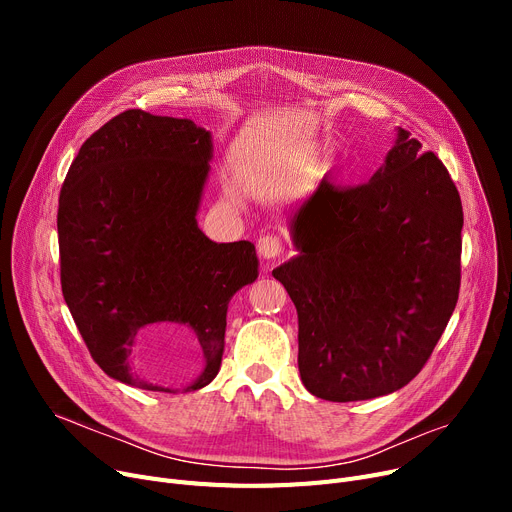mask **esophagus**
<instances>
[{
    "instance_id": "esophagus-1",
    "label": "esophagus",
    "mask_w": 512,
    "mask_h": 512,
    "mask_svg": "<svg viewBox=\"0 0 512 512\" xmlns=\"http://www.w3.org/2000/svg\"><path fill=\"white\" fill-rule=\"evenodd\" d=\"M257 251L263 259H278L282 255V240L278 236H261L257 242Z\"/></svg>"
}]
</instances>
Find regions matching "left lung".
I'll return each instance as SVG.
<instances>
[{
    "label": "left lung",
    "mask_w": 512,
    "mask_h": 512,
    "mask_svg": "<svg viewBox=\"0 0 512 512\" xmlns=\"http://www.w3.org/2000/svg\"><path fill=\"white\" fill-rule=\"evenodd\" d=\"M290 230L299 255L272 274L299 313L305 388L351 402L407 386L459 301L463 205L442 161L398 128L369 182L324 178Z\"/></svg>",
    "instance_id": "obj_1"
}]
</instances>
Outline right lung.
I'll use <instances>...</instances> for the list:
<instances>
[{"instance_id": "add662e5", "label": "right lung", "mask_w": 512, "mask_h": 512, "mask_svg": "<svg viewBox=\"0 0 512 512\" xmlns=\"http://www.w3.org/2000/svg\"><path fill=\"white\" fill-rule=\"evenodd\" d=\"M211 134L193 120L126 110L80 147L58 207L60 280L93 361L110 378L176 392L139 373L137 346L155 324L191 328L205 367L220 371L234 292L257 280L255 245L213 242L197 226Z\"/></svg>"}]
</instances>
